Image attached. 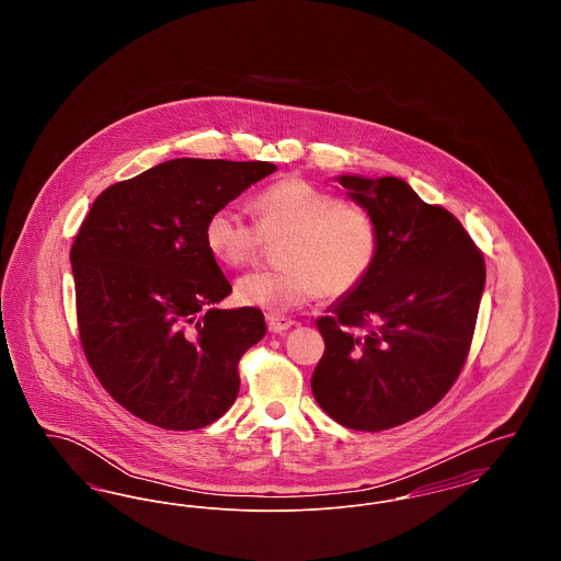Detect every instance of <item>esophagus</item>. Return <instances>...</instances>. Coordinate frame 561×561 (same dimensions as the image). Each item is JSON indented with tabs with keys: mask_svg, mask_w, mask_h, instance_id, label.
Returning a JSON list of instances; mask_svg holds the SVG:
<instances>
[{
	"mask_svg": "<svg viewBox=\"0 0 561 561\" xmlns=\"http://www.w3.org/2000/svg\"><path fill=\"white\" fill-rule=\"evenodd\" d=\"M267 325L268 330H271L273 334H282V332H286V330H290V328H293L294 321L288 320V318H282V316H273V313H268Z\"/></svg>",
	"mask_w": 561,
	"mask_h": 561,
	"instance_id": "esophagus-1",
	"label": "esophagus"
}]
</instances>
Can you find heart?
Instances as JSON below:
<instances>
[{"mask_svg":"<svg viewBox=\"0 0 561 561\" xmlns=\"http://www.w3.org/2000/svg\"><path fill=\"white\" fill-rule=\"evenodd\" d=\"M259 225L233 206L216 208L206 222V243L214 256L241 267L250 263L265 238L288 236L282 245V268H259L241 275L236 296L241 305L286 313L328 296L355 290L370 273L378 233L362 206L300 179L265 188L254 199Z\"/></svg>","mask_w":561,"mask_h":561,"instance_id":"b5f03b06","label":"heart"}]
</instances>
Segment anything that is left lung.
<instances>
[{
	"instance_id": "1",
	"label": "left lung",
	"mask_w": 561,
	"mask_h": 561,
	"mask_svg": "<svg viewBox=\"0 0 561 561\" xmlns=\"http://www.w3.org/2000/svg\"><path fill=\"white\" fill-rule=\"evenodd\" d=\"M334 181L373 216L378 252L366 279L318 320L325 351L313 396L355 431L398 427L453 387L471 347L485 265L453 214L405 181L341 174Z\"/></svg>"
}]
</instances>
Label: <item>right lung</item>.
<instances>
[{
    "label": "right lung",
    "instance_id": "1",
    "mask_svg": "<svg viewBox=\"0 0 561 561\" xmlns=\"http://www.w3.org/2000/svg\"><path fill=\"white\" fill-rule=\"evenodd\" d=\"M277 170L179 158L105 188L71 248L83 353L108 396L170 431L220 419L238 362L265 332L254 307L216 309L231 284L208 243L210 214Z\"/></svg>",
    "mask_w": 561,
    "mask_h": 561
}]
</instances>
